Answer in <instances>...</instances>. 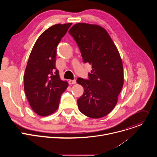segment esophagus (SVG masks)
<instances>
[{"label":"esophagus","mask_w":157,"mask_h":157,"mask_svg":"<svg viewBox=\"0 0 157 157\" xmlns=\"http://www.w3.org/2000/svg\"><path fill=\"white\" fill-rule=\"evenodd\" d=\"M76 81L75 79H74V80H70V81H69V84H71V85L75 84H76Z\"/></svg>","instance_id":"obj_1"}]
</instances>
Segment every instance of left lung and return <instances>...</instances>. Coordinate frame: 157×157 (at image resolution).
<instances>
[{
	"label": "left lung",
	"mask_w": 157,
	"mask_h": 157,
	"mask_svg": "<svg viewBox=\"0 0 157 157\" xmlns=\"http://www.w3.org/2000/svg\"><path fill=\"white\" fill-rule=\"evenodd\" d=\"M79 48L83 61L92 65L89 79L79 78L84 88L78 99L79 110L93 119L107 116L114 109L124 84L123 64L119 52L105 29L78 23L69 30Z\"/></svg>",
	"instance_id": "8db88e82"
}]
</instances>
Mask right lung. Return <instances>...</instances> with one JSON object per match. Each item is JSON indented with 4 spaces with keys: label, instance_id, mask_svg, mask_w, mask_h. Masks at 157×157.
I'll list each match as a JSON object with an SVG mask.
<instances>
[{
    "label": "right lung",
    "instance_id": "add662e5",
    "mask_svg": "<svg viewBox=\"0 0 157 157\" xmlns=\"http://www.w3.org/2000/svg\"><path fill=\"white\" fill-rule=\"evenodd\" d=\"M72 23L56 24L44 31L30 53L24 76V91L29 104L40 116L53 114L68 83L56 70V47Z\"/></svg>",
    "mask_w": 157,
    "mask_h": 157
}]
</instances>
